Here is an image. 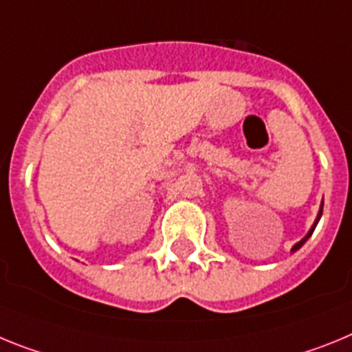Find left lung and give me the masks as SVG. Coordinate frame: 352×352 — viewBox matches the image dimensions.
I'll use <instances>...</instances> for the list:
<instances>
[{"label":"left lung","mask_w":352,"mask_h":352,"mask_svg":"<svg viewBox=\"0 0 352 352\" xmlns=\"http://www.w3.org/2000/svg\"><path fill=\"white\" fill-rule=\"evenodd\" d=\"M320 216H322V204H320V209H319V214H317V218H316V223H314V225H311V228H310V230H308V234H307V235H305L303 239H301V241H299V243H296V244H294V246H292V252H296V250H299V248H301V246H303V244H305V243H307V239H308V237H310V235H311V234H314V230H316V227H317V223H319Z\"/></svg>","instance_id":"1"}]
</instances>
